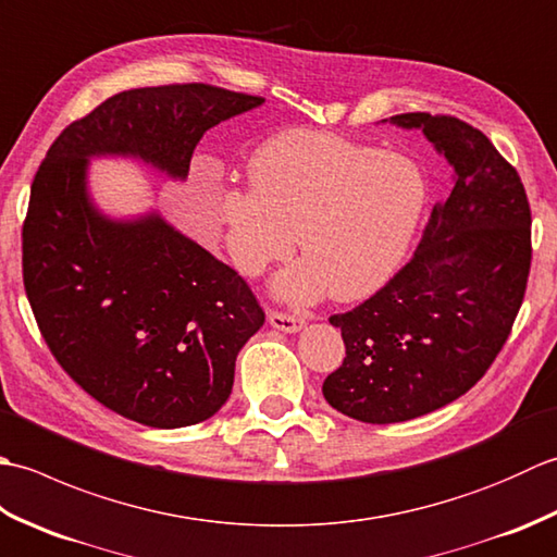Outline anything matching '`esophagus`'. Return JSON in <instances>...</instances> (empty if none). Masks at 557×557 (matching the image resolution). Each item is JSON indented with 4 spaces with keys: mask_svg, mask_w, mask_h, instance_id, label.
Masks as SVG:
<instances>
[{
    "mask_svg": "<svg viewBox=\"0 0 557 557\" xmlns=\"http://www.w3.org/2000/svg\"><path fill=\"white\" fill-rule=\"evenodd\" d=\"M268 323L275 330H282V333H299V330H304V325H306L304 318L282 313V311H270Z\"/></svg>",
    "mask_w": 557,
    "mask_h": 557,
    "instance_id": "esophagus-1",
    "label": "esophagus"
}]
</instances>
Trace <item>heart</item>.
Segmentation results:
<instances>
[{
	"mask_svg": "<svg viewBox=\"0 0 557 557\" xmlns=\"http://www.w3.org/2000/svg\"><path fill=\"white\" fill-rule=\"evenodd\" d=\"M251 188L218 186L212 218L230 260L260 275L292 253L306 256L275 280L277 297L315 301L330 289L357 301L395 275L417 234L429 184L413 160L342 136L289 128L248 162Z\"/></svg>",
	"mask_w": 557,
	"mask_h": 557,
	"instance_id": "heart-1",
	"label": "heart"
}]
</instances>
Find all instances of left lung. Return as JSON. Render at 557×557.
Here are the masks:
<instances>
[{"mask_svg": "<svg viewBox=\"0 0 557 557\" xmlns=\"http://www.w3.org/2000/svg\"><path fill=\"white\" fill-rule=\"evenodd\" d=\"M389 124L421 128L455 186L409 263L357 309L330 315L347 357L323 395L363 423L417 419L474 387L510 335L531 268L524 184L491 140L445 114L409 112Z\"/></svg>", "mask_w": 557, "mask_h": 557, "instance_id": "obj_1", "label": "left lung"}]
</instances>
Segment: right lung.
Here are the masks:
<instances>
[{"instance_id": "right-lung-1", "label": "right lung", "mask_w": 557, "mask_h": 557, "mask_svg": "<svg viewBox=\"0 0 557 557\" xmlns=\"http://www.w3.org/2000/svg\"><path fill=\"white\" fill-rule=\"evenodd\" d=\"M263 98L206 83L134 88L57 136L30 186L23 285L59 366L124 419L184 429L234 385L236 354L265 323L253 292L158 210L108 218L92 158H134L184 182L208 128Z\"/></svg>"}]
</instances>
